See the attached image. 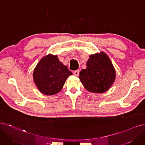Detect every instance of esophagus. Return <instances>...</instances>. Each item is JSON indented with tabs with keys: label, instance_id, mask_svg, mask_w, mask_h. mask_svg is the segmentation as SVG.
<instances>
[{
	"label": "esophagus",
	"instance_id": "1",
	"mask_svg": "<svg viewBox=\"0 0 145 145\" xmlns=\"http://www.w3.org/2000/svg\"><path fill=\"white\" fill-rule=\"evenodd\" d=\"M73 74H74V76H79V70H76V71H73Z\"/></svg>",
	"mask_w": 145,
	"mask_h": 145
}]
</instances>
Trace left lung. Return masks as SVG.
<instances>
[{
    "mask_svg": "<svg viewBox=\"0 0 145 145\" xmlns=\"http://www.w3.org/2000/svg\"><path fill=\"white\" fill-rule=\"evenodd\" d=\"M87 68L79 73V78L86 89L102 93L109 90L116 78V71L109 57L104 52L89 56Z\"/></svg>",
    "mask_w": 145,
    "mask_h": 145,
    "instance_id": "1",
    "label": "left lung"
}]
</instances>
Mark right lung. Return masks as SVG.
<instances>
[{
	"label": "right lung",
	"mask_w": 145,
	"mask_h": 145,
	"mask_svg": "<svg viewBox=\"0 0 145 145\" xmlns=\"http://www.w3.org/2000/svg\"><path fill=\"white\" fill-rule=\"evenodd\" d=\"M72 74L57 56L49 54L37 64L33 72L34 81L39 91L45 95H53L63 88L67 78Z\"/></svg>",
	"instance_id": "add662e5"
}]
</instances>
